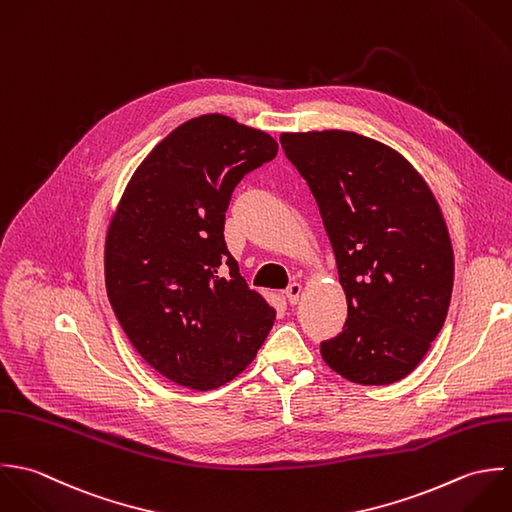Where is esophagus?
<instances>
[{
    "instance_id": "34e87169",
    "label": "esophagus",
    "mask_w": 512,
    "mask_h": 512,
    "mask_svg": "<svg viewBox=\"0 0 512 512\" xmlns=\"http://www.w3.org/2000/svg\"><path fill=\"white\" fill-rule=\"evenodd\" d=\"M301 291H303L301 283H291V285L285 289V295H287V299H289V303H291V305H297V303H299Z\"/></svg>"
}]
</instances>
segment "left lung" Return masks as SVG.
<instances>
[{"mask_svg":"<svg viewBox=\"0 0 512 512\" xmlns=\"http://www.w3.org/2000/svg\"><path fill=\"white\" fill-rule=\"evenodd\" d=\"M318 204L348 318L320 342L350 382L394 384L427 354L453 291V249L441 209L408 160L344 130L281 134Z\"/></svg>","mask_w":512,"mask_h":512,"instance_id":"1","label":"left lung"}]
</instances>
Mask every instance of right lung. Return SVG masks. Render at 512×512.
Returning <instances> with one entry per match:
<instances>
[{
  "label": "right lung",
  "instance_id": "add662e5",
  "mask_svg": "<svg viewBox=\"0 0 512 512\" xmlns=\"http://www.w3.org/2000/svg\"><path fill=\"white\" fill-rule=\"evenodd\" d=\"M279 144L221 114L168 134L134 172L110 221L106 293L136 352L168 380L211 390L255 358L277 310L227 249L235 186Z\"/></svg>",
  "mask_w": 512,
  "mask_h": 512
}]
</instances>
